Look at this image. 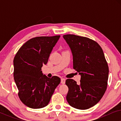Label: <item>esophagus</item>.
I'll use <instances>...</instances> for the list:
<instances>
[{
	"instance_id": "obj_1",
	"label": "esophagus",
	"mask_w": 121,
	"mask_h": 121,
	"mask_svg": "<svg viewBox=\"0 0 121 121\" xmlns=\"http://www.w3.org/2000/svg\"><path fill=\"white\" fill-rule=\"evenodd\" d=\"M61 83H62V84H65V79L64 78H61Z\"/></svg>"
}]
</instances>
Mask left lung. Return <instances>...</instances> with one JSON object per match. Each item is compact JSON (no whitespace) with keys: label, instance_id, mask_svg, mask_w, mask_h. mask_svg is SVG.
Returning <instances> with one entry per match:
<instances>
[{"label":"left lung","instance_id":"8db88e82","mask_svg":"<svg viewBox=\"0 0 121 121\" xmlns=\"http://www.w3.org/2000/svg\"><path fill=\"white\" fill-rule=\"evenodd\" d=\"M63 38L72 51L73 68L81 75L80 84L65 81L68 87L67 100L71 106L86 110L101 100L107 87L108 66L100 46L91 39L75 35Z\"/></svg>","mask_w":121,"mask_h":121}]
</instances>
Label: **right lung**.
Masks as SVG:
<instances>
[{"label": "right lung", "instance_id": "1", "mask_svg": "<svg viewBox=\"0 0 121 121\" xmlns=\"http://www.w3.org/2000/svg\"><path fill=\"white\" fill-rule=\"evenodd\" d=\"M60 36H40L25 43L14 59V78L20 99L26 106L40 108L47 106L60 82L57 76L49 78L41 68L48 62Z\"/></svg>", "mask_w": 121, "mask_h": 121}]
</instances>
